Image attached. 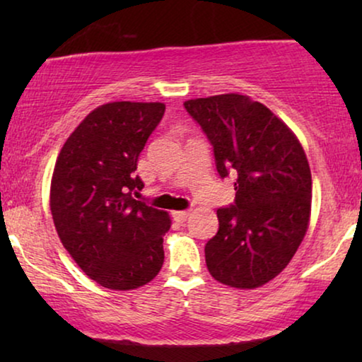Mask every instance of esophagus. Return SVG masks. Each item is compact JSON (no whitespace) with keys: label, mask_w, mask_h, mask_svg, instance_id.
<instances>
[{"label":"esophagus","mask_w":362,"mask_h":362,"mask_svg":"<svg viewBox=\"0 0 362 362\" xmlns=\"http://www.w3.org/2000/svg\"><path fill=\"white\" fill-rule=\"evenodd\" d=\"M187 216H189V211H175V212H173V217H175L177 222H181V224L187 219Z\"/></svg>","instance_id":"34e87169"}]
</instances>
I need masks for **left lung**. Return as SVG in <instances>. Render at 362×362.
Here are the masks:
<instances>
[{
    "label": "left lung",
    "mask_w": 362,
    "mask_h": 362,
    "mask_svg": "<svg viewBox=\"0 0 362 362\" xmlns=\"http://www.w3.org/2000/svg\"><path fill=\"white\" fill-rule=\"evenodd\" d=\"M212 145L216 170L235 176V199L217 209L219 230L204 247L209 274L257 288L288 265L308 229L311 173L300 141L260 102L224 93L185 102Z\"/></svg>",
    "instance_id": "8db88e82"
}]
</instances>
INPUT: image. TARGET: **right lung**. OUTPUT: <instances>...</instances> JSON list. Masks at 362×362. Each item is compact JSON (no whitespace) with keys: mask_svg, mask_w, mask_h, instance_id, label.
I'll list each match as a JSON object with an SVG mask.
<instances>
[{"mask_svg":"<svg viewBox=\"0 0 362 362\" xmlns=\"http://www.w3.org/2000/svg\"><path fill=\"white\" fill-rule=\"evenodd\" d=\"M165 115L160 102H112L83 118L59 153L51 212L62 245L98 285L133 290L158 275L170 217L133 194L138 156Z\"/></svg>","mask_w":362,"mask_h":362,"instance_id":"obj_1","label":"right lung"}]
</instances>
